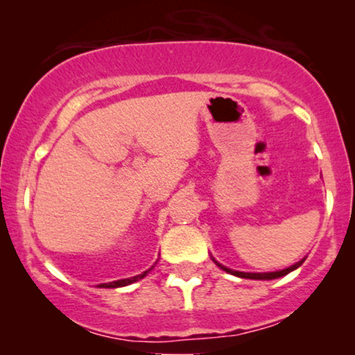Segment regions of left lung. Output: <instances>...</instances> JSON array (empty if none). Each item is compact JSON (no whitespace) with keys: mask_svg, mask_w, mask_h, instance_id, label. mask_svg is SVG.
<instances>
[{"mask_svg":"<svg viewBox=\"0 0 355 355\" xmlns=\"http://www.w3.org/2000/svg\"><path fill=\"white\" fill-rule=\"evenodd\" d=\"M211 260L215 261V263L220 266L221 270H225L226 273H230V275H234V276H237V278H245V279H276V278H281V276H286L288 273H291V271H294V270H297L300 265L304 263V260L305 259H302V260H299L297 263H294L293 266H288V268H284V270H278V271H268V273H247V271H237V270H231V268H227V266H225V265H221V263H218V261L213 259L211 257Z\"/></svg>","mask_w":355,"mask_h":355,"instance_id":"obj_1","label":"left lung"}]
</instances>
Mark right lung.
<instances>
[{
  "label": "right lung",
  "instance_id": "obj_1",
  "mask_svg": "<svg viewBox=\"0 0 355 355\" xmlns=\"http://www.w3.org/2000/svg\"><path fill=\"white\" fill-rule=\"evenodd\" d=\"M158 261V260H157ZM157 261H155V265H157ZM153 270V266L152 268H148L147 271H144V273H140V275H137V276H132V278H125V279H118V281H113V283H103V284H98V288H106V289H114V288H123V286H129V284H132V283H135V281H139V279H142V278H145V276L148 275V271H152Z\"/></svg>",
  "mask_w": 355,
  "mask_h": 355
}]
</instances>
